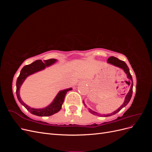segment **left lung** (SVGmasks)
Returning <instances> with one entry per match:
<instances>
[{
    "label": "left lung",
    "instance_id": "1",
    "mask_svg": "<svg viewBox=\"0 0 152 152\" xmlns=\"http://www.w3.org/2000/svg\"><path fill=\"white\" fill-rule=\"evenodd\" d=\"M107 63H109V64H111V65H112L113 66H115L117 67H118V68L122 69V70L124 71V72L126 73V74L127 75V79H129L131 81V88H130L129 91L128 92V93L126 96V98H125V99H124V102L123 104L120 107H119L118 109H117L115 111H114L113 112H112L111 113H109V114H103L102 115V114H100V113H98L97 112H96L93 111V110H92L91 109L89 108V112L90 113L94 115H98V116H101V117H110V116L113 115L118 113L121 109H122L124 107H125L129 103V101L131 100V98L132 97V87H133L132 78V76L131 75V73H130L129 69L127 65H126V63L124 62V61H121V60H120V59H118V58L114 57V56L110 57L108 59ZM83 103H84V104L85 105V107H86V105L85 104L84 101H83Z\"/></svg>",
    "mask_w": 152,
    "mask_h": 152
}]
</instances>
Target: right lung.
I'll list each match as a JSON object with an SVG mask.
<instances>
[{"label":"right lung","instance_id":"obj_1","mask_svg":"<svg viewBox=\"0 0 152 152\" xmlns=\"http://www.w3.org/2000/svg\"><path fill=\"white\" fill-rule=\"evenodd\" d=\"M57 61L56 59H50L48 60H44V62L42 60H37L28 65H26L21 69L20 74L18 77L16 81V95L17 98L19 100L20 103L23 105L25 108L29 111L31 113L37 116L40 117H46L50 116L58 112L61 110L62 104L64 102L65 95L67 92L72 91V88H68L64 90H61L57 94L54 100L48 107L43 108H34L25 104L21 99L20 95V90L21 85L23 83L26 77L34 74L39 71L43 70L44 69L50 65H53Z\"/></svg>","mask_w":152,"mask_h":152}]
</instances>
